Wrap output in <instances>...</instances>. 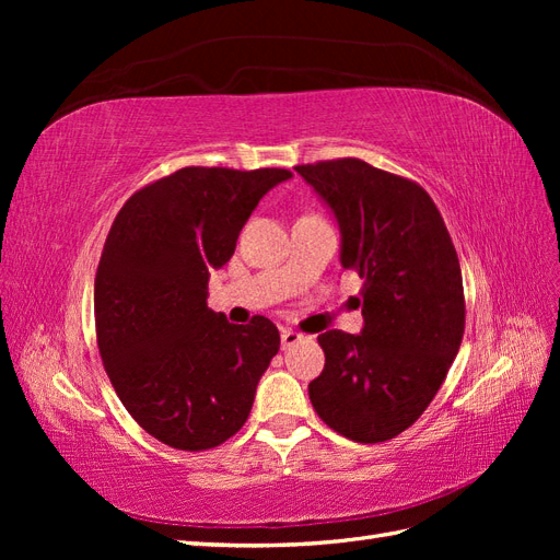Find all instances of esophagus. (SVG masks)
Wrapping results in <instances>:
<instances>
[{"instance_id":"obj_1","label":"esophagus","mask_w":560,"mask_h":560,"mask_svg":"<svg viewBox=\"0 0 560 560\" xmlns=\"http://www.w3.org/2000/svg\"><path fill=\"white\" fill-rule=\"evenodd\" d=\"M301 334L299 331H294V329H282L280 331V341H282V350H287V348H292V346H296L299 341H301Z\"/></svg>"}]
</instances>
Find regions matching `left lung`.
Masks as SVG:
<instances>
[{"label":"left lung","instance_id":"8db88e82","mask_svg":"<svg viewBox=\"0 0 560 560\" xmlns=\"http://www.w3.org/2000/svg\"><path fill=\"white\" fill-rule=\"evenodd\" d=\"M341 226V264L362 284V334L317 336L325 369L315 413L358 444L395 439L428 409L465 334L457 252L434 200L413 179L360 159L296 165Z\"/></svg>","mask_w":560,"mask_h":560}]
</instances>
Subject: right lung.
Returning <instances> with one entry per match:
<instances>
[{"mask_svg": "<svg viewBox=\"0 0 560 560\" xmlns=\"http://www.w3.org/2000/svg\"><path fill=\"white\" fill-rule=\"evenodd\" d=\"M284 167L189 165L135 191L118 210L95 273L100 358L138 425L179 451H208L238 432L280 350L264 315L229 325L208 308L222 268Z\"/></svg>", "mask_w": 560, "mask_h": 560, "instance_id": "obj_1", "label": "right lung"}]
</instances>
